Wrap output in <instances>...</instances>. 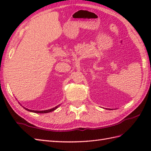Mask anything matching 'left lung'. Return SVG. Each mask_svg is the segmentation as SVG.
<instances>
[{"instance_id":"1","label":"left lung","mask_w":151,"mask_h":151,"mask_svg":"<svg viewBox=\"0 0 151 151\" xmlns=\"http://www.w3.org/2000/svg\"><path fill=\"white\" fill-rule=\"evenodd\" d=\"M109 110H110V109H109Z\"/></svg>"}]
</instances>
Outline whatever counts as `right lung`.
I'll return each instance as SVG.
<instances>
[{
    "label": "right lung",
    "instance_id": "right-lung-1",
    "mask_svg": "<svg viewBox=\"0 0 151 151\" xmlns=\"http://www.w3.org/2000/svg\"><path fill=\"white\" fill-rule=\"evenodd\" d=\"M60 106V104L56 106V107H54L53 108H51V109H49V110H41V111H39V110H29V109L28 108H26L23 107L25 110H27V111H29L30 112H34V113H36V114H46V113H49V112H51V111H53L56 110V109H57Z\"/></svg>",
    "mask_w": 151,
    "mask_h": 151
}]
</instances>
